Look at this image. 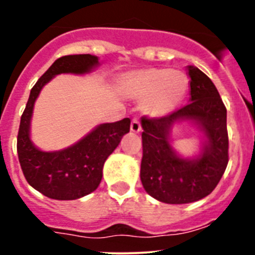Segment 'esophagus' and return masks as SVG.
Returning <instances> with one entry per match:
<instances>
[{
    "label": "esophagus",
    "instance_id": "1",
    "mask_svg": "<svg viewBox=\"0 0 255 255\" xmlns=\"http://www.w3.org/2000/svg\"><path fill=\"white\" fill-rule=\"evenodd\" d=\"M130 130L132 132H139L141 130V125H140V121L138 119H132L131 120V125H130Z\"/></svg>",
    "mask_w": 255,
    "mask_h": 255
}]
</instances>
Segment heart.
<instances>
[{
	"mask_svg": "<svg viewBox=\"0 0 255 255\" xmlns=\"http://www.w3.org/2000/svg\"><path fill=\"white\" fill-rule=\"evenodd\" d=\"M189 89L186 75L179 70L149 67L124 76L121 92L129 98L145 100L144 110L149 116L162 117L182 102Z\"/></svg>",
	"mask_w": 255,
	"mask_h": 255,
	"instance_id": "b5f03b06",
	"label": "heart"
}]
</instances>
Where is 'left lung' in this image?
I'll list each match as a JSON object with an SVG mask.
<instances>
[{
	"label": "left lung",
	"instance_id": "obj_1",
	"mask_svg": "<svg viewBox=\"0 0 255 255\" xmlns=\"http://www.w3.org/2000/svg\"><path fill=\"white\" fill-rule=\"evenodd\" d=\"M190 103L159 119L141 117L143 158L140 180L154 199L168 204L193 203L215 190L229 162L226 107L211 79L188 66ZM189 121L204 134L202 149L186 159L173 149L170 131Z\"/></svg>",
	"mask_w": 255,
	"mask_h": 255
}]
</instances>
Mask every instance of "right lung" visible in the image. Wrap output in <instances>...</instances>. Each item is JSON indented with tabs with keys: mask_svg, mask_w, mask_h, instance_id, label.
I'll list each match as a JSON object with an SVG mask.
<instances>
[{
	"mask_svg": "<svg viewBox=\"0 0 255 255\" xmlns=\"http://www.w3.org/2000/svg\"><path fill=\"white\" fill-rule=\"evenodd\" d=\"M100 65L93 55H70L52 64L31 88L21 115L17 134V155L29 185L51 199L74 200L91 194L102 180L103 164L130 130V119L101 124L89 134L65 149L44 152L30 139V121L34 103L42 88L58 74L91 73Z\"/></svg>",
	"mask_w": 255,
	"mask_h": 255,
	"instance_id": "right-lung-1",
	"label": "right lung"
}]
</instances>
